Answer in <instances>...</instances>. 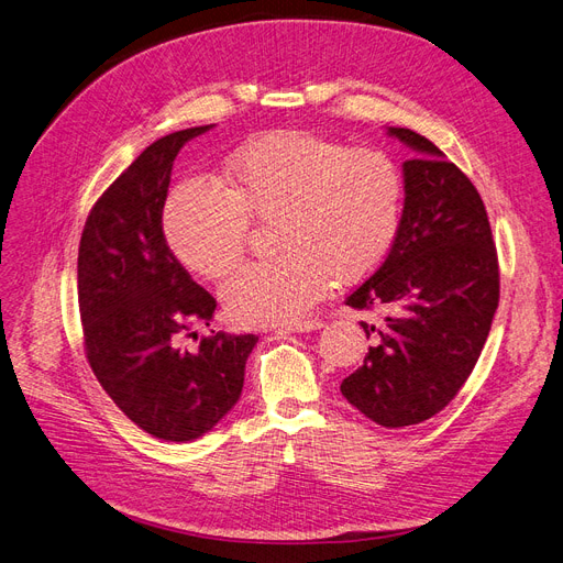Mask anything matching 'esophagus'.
<instances>
[{
	"label": "esophagus",
	"instance_id": "34e87169",
	"mask_svg": "<svg viewBox=\"0 0 563 563\" xmlns=\"http://www.w3.org/2000/svg\"><path fill=\"white\" fill-rule=\"evenodd\" d=\"M323 325L321 319H305V321H294L288 325H282V330L286 332H311V330H319Z\"/></svg>",
	"mask_w": 563,
	"mask_h": 563
}]
</instances>
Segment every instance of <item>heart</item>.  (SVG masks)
<instances>
[{
    "label": "heart",
    "instance_id": "1",
    "mask_svg": "<svg viewBox=\"0 0 563 563\" xmlns=\"http://www.w3.org/2000/svg\"><path fill=\"white\" fill-rule=\"evenodd\" d=\"M219 188L177 185L164 206L173 256L221 279L238 265L250 219L275 221L273 261L250 263L223 284L240 325L300 319L336 282H357L386 261L401 227L404 179L393 156L309 131H269L223 162Z\"/></svg>",
    "mask_w": 563,
    "mask_h": 563
}]
</instances>
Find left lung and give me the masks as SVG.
Listing matches in <instances>:
<instances>
[{
	"label": "left lung",
	"instance_id": "1",
	"mask_svg": "<svg viewBox=\"0 0 563 563\" xmlns=\"http://www.w3.org/2000/svg\"><path fill=\"white\" fill-rule=\"evenodd\" d=\"M404 162L401 227L386 261L346 298L388 309L342 395L384 427L418 424L448 407L474 372L499 307L497 246L478 189L420 133L390 126Z\"/></svg>",
	"mask_w": 563,
	"mask_h": 563
}]
</instances>
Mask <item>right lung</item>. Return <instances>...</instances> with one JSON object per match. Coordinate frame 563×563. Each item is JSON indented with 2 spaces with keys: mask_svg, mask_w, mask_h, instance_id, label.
<instances>
[{
  "mask_svg": "<svg viewBox=\"0 0 563 563\" xmlns=\"http://www.w3.org/2000/svg\"><path fill=\"white\" fill-rule=\"evenodd\" d=\"M210 129L145 147L89 210L78 250L87 363L118 409L164 441L203 437L235 407L258 342L212 330L194 351L179 346L210 325L217 300L173 256L162 217L177 152Z\"/></svg>",
  "mask_w": 563,
  "mask_h": 563,
  "instance_id": "1",
  "label": "right lung"
}]
</instances>
